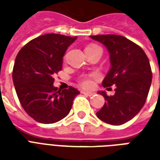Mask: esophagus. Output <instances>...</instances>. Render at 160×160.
Here are the masks:
<instances>
[{
	"label": "esophagus",
	"instance_id": "1",
	"mask_svg": "<svg viewBox=\"0 0 160 160\" xmlns=\"http://www.w3.org/2000/svg\"><path fill=\"white\" fill-rule=\"evenodd\" d=\"M82 93L85 94V95H87V96H89V97H92V96H93L94 92H86V91H82L81 92Z\"/></svg>",
	"mask_w": 160,
	"mask_h": 160
}]
</instances>
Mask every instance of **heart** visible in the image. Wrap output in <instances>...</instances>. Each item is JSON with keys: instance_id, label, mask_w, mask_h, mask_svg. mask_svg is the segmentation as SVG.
Wrapping results in <instances>:
<instances>
[{"instance_id": "heart-1", "label": "heart", "mask_w": 160, "mask_h": 160, "mask_svg": "<svg viewBox=\"0 0 160 160\" xmlns=\"http://www.w3.org/2000/svg\"><path fill=\"white\" fill-rule=\"evenodd\" d=\"M87 48H99L97 45H90L88 46ZM98 74L96 73H92L90 75H83L79 79V83L82 87L84 88H91V87L93 86V80L94 78H97Z\"/></svg>"}]
</instances>
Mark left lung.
I'll use <instances>...</instances> for the list:
<instances>
[{
    "label": "left lung",
    "mask_w": 160,
    "mask_h": 160,
    "mask_svg": "<svg viewBox=\"0 0 160 160\" xmlns=\"http://www.w3.org/2000/svg\"><path fill=\"white\" fill-rule=\"evenodd\" d=\"M91 38L109 50L111 68L102 85L114 86L116 92L113 96L98 92L106 102L97 117L106 123L123 124L135 117L146 103L152 77L149 60L140 46L125 37L107 34Z\"/></svg>",
    "instance_id": "1"
}]
</instances>
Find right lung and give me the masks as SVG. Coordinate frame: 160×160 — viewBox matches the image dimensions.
<instances>
[{"label": "right lung", "mask_w": 160, "mask_h": 160, "mask_svg": "<svg viewBox=\"0 0 160 160\" xmlns=\"http://www.w3.org/2000/svg\"><path fill=\"white\" fill-rule=\"evenodd\" d=\"M77 37L50 33L31 40L16 56L12 80L20 104L41 123H54L69 113L76 88L57 90L53 75L62 68L63 56Z\"/></svg>", "instance_id": "obj_1"}]
</instances>
